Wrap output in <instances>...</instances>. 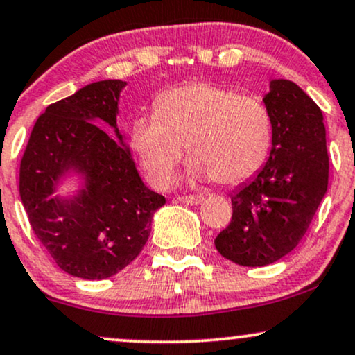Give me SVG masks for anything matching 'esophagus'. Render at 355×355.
Listing matches in <instances>:
<instances>
[{"label":"esophagus","instance_id":"1","mask_svg":"<svg viewBox=\"0 0 355 355\" xmlns=\"http://www.w3.org/2000/svg\"><path fill=\"white\" fill-rule=\"evenodd\" d=\"M178 200L185 205H200L203 202V196L202 195H180L178 196Z\"/></svg>","mask_w":355,"mask_h":355}]
</instances>
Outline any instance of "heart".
I'll return each mask as SVG.
<instances>
[{
    "label": "heart",
    "instance_id": "1",
    "mask_svg": "<svg viewBox=\"0 0 355 355\" xmlns=\"http://www.w3.org/2000/svg\"><path fill=\"white\" fill-rule=\"evenodd\" d=\"M132 147L157 187H168L189 147L191 173L220 185H238L266 164L272 119L258 97L211 83H190L165 92L155 115L137 119Z\"/></svg>",
    "mask_w": 355,
    "mask_h": 355
}]
</instances>
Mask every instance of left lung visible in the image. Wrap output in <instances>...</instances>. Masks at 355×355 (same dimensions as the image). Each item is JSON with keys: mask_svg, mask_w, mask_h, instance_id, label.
I'll list each match as a JSON object with an SVG mask.
<instances>
[{"mask_svg": "<svg viewBox=\"0 0 355 355\" xmlns=\"http://www.w3.org/2000/svg\"><path fill=\"white\" fill-rule=\"evenodd\" d=\"M272 119L266 165L232 195V221L215 238L240 266H266L302 240L327 191L329 155L321 109L300 85L277 79L264 96Z\"/></svg>", "mask_w": 355, "mask_h": 355, "instance_id": "obj_1", "label": "left lung"}]
</instances>
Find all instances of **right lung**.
Returning <instances> with one entry per match:
<instances>
[{
  "label": "right lung",
  "instance_id": "1",
  "mask_svg": "<svg viewBox=\"0 0 355 355\" xmlns=\"http://www.w3.org/2000/svg\"><path fill=\"white\" fill-rule=\"evenodd\" d=\"M123 80H99L48 105L34 123L19 165V195L37 240L62 271L84 279L117 275L140 254L165 196L148 190L129 148L94 122L117 129ZM69 168L86 175L72 200L50 196Z\"/></svg>",
  "mask_w": 355,
  "mask_h": 355
}]
</instances>
